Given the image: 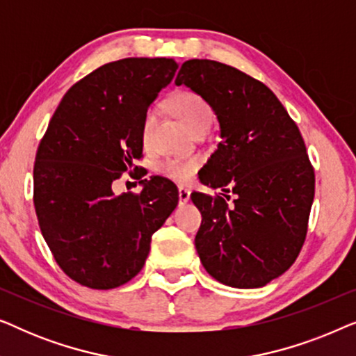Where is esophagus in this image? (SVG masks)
I'll return each instance as SVG.
<instances>
[{
    "label": "esophagus",
    "instance_id": "1",
    "mask_svg": "<svg viewBox=\"0 0 356 356\" xmlns=\"http://www.w3.org/2000/svg\"><path fill=\"white\" fill-rule=\"evenodd\" d=\"M178 197H179V206H183V204H186L189 201V197H191V191H189L188 188L179 186L178 188Z\"/></svg>",
    "mask_w": 356,
    "mask_h": 356
}]
</instances>
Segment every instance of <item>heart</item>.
I'll return each instance as SVG.
<instances>
[{"mask_svg":"<svg viewBox=\"0 0 356 356\" xmlns=\"http://www.w3.org/2000/svg\"><path fill=\"white\" fill-rule=\"evenodd\" d=\"M173 108L179 116V120L188 126L191 133L206 128H211L213 121V111L211 105L207 104L202 97L193 92H181L177 95L173 102ZM159 111L157 108H149L144 113L143 123H140V143L144 147H150L154 140L155 128H157ZM197 167V160H179V159H167L159 165V170L165 177L175 179L178 183H186L191 179L194 170Z\"/></svg>","mask_w":356,"mask_h":356,"instance_id":"heart-1","label":"heart"}]
</instances>
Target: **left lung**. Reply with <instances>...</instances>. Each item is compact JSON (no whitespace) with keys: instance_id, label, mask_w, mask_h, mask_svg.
I'll return each instance as SVG.
<instances>
[{"instance_id":"1","label":"left lung","mask_w":356,"mask_h":356,"mask_svg":"<svg viewBox=\"0 0 356 356\" xmlns=\"http://www.w3.org/2000/svg\"><path fill=\"white\" fill-rule=\"evenodd\" d=\"M175 84L211 105L220 143L201 183L222 195L193 193L202 216L194 240L204 269L223 285L259 289L293 264L308 230L314 170L298 126L269 87L211 60L183 63Z\"/></svg>"}]
</instances>
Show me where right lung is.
Instances as JSON below:
<instances>
[{"label": "right lung", "instance_id": "add662e5", "mask_svg": "<svg viewBox=\"0 0 356 356\" xmlns=\"http://www.w3.org/2000/svg\"><path fill=\"white\" fill-rule=\"evenodd\" d=\"M178 63L124 58L71 87L38 145L33 206L53 257L66 275L110 290L139 274L152 235L178 204L170 179H144L139 194L111 184L143 157L140 123Z\"/></svg>", "mask_w": 356, "mask_h": 356}]
</instances>
